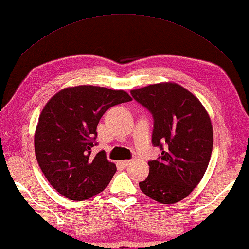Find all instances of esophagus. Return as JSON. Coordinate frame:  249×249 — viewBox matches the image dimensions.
<instances>
[{
	"label": "esophagus",
	"instance_id": "obj_1",
	"mask_svg": "<svg viewBox=\"0 0 249 249\" xmlns=\"http://www.w3.org/2000/svg\"><path fill=\"white\" fill-rule=\"evenodd\" d=\"M132 163V160H121L120 161V164L122 165V166H124V167H126V166H128L129 164Z\"/></svg>",
	"mask_w": 249,
	"mask_h": 249
}]
</instances>
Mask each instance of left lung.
<instances>
[{
	"instance_id": "obj_1",
	"label": "left lung",
	"mask_w": 249,
	"mask_h": 249,
	"mask_svg": "<svg viewBox=\"0 0 249 249\" xmlns=\"http://www.w3.org/2000/svg\"><path fill=\"white\" fill-rule=\"evenodd\" d=\"M131 94L152 113V143L161 151L148 161L141 191L159 203L175 204L191 194L207 169L214 142L210 115L198 98L176 83L152 84Z\"/></svg>"
}]
</instances>
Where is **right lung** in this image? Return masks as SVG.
<instances>
[{
  "mask_svg": "<svg viewBox=\"0 0 249 249\" xmlns=\"http://www.w3.org/2000/svg\"><path fill=\"white\" fill-rule=\"evenodd\" d=\"M129 101L125 90L80 85L60 90L47 102L35 129V156L61 195L84 200L107 186L116 166L104 151L92 154L96 127L109 107Z\"/></svg>",
  "mask_w": 249,
  "mask_h": 249,
  "instance_id": "1",
  "label": "right lung"
}]
</instances>
